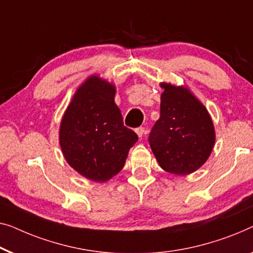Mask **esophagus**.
<instances>
[{
  "label": "esophagus",
  "instance_id": "34e87169",
  "mask_svg": "<svg viewBox=\"0 0 253 253\" xmlns=\"http://www.w3.org/2000/svg\"><path fill=\"white\" fill-rule=\"evenodd\" d=\"M135 132H137L139 138H142V137H144V134H145V127H142V126L137 127V129H135Z\"/></svg>",
  "mask_w": 253,
  "mask_h": 253
}]
</instances>
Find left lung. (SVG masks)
<instances>
[{
	"label": "left lung",
	"instance_id": "left-lung-1",
	"mask_svg": "<svg viewBox=\"0 0 253 253\" xmlns=\"http://www.w3.org/2000/svg\"><path fill=\"white\" fill-rule=\"evenodd\" d=\"M160 119L148 141L163 170L188 174L203 166L214 145L213 123L207 108L184 86L161 84Z\"/></svg>",
	"mask_w": 253,
	"mask_h": 253
}]
</instances>
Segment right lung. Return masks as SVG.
<instances>
[{
  "label": "right lung",
  "instance_id": "add662e5",
  "mask_svg": "<svg viewBox=\"0 0 253 253\" xmlns=\"http://www.w3.org/2000/svg\"><path fill=\"white\" fill-rule=\"evenodd\" d=\"M115 86L91 76L76 91L61 120L59 142L69 166L104 182L122 170L138 135L124 126Z\"/></svg>",
  "mask_w": 253,
  "mask_h": 253
}]
</instances>
